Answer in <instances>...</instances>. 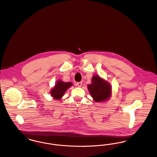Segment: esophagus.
<instances>
[{
  "label": "esophagus",
  "instance_id": "1",
  "mask_svg": "<svg viewBox=\"0 0 157 157\" xmlns=\"http://www.w3.org/2000/svg\"><path fill=\"white\" fill-rule=\"evenodd\" d=\"M76 85H77L78 87H81V86H82V82H78V83L76 84Z\"/></svg>",
  "mask_w": 157,
  "mask_h": 157
}]
</instances>
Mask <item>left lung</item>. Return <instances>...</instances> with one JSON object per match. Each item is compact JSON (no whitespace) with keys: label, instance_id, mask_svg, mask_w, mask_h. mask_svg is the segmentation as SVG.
<instances>
[{"label":"left lung","instance_id":"obj_1","mask_svg":"<svg viewBox=\"0 0 157 157\" xmlns=\"http://www.w3.org/2000/svg\"><path fill=\"white\" fill-rule=\"evenodd\" d=\"M87 87L90 94L96 102L107 101L111 96V84L99 75H94L91 78V83Z\"/></svg>","mask_w":157,"mask_h":157}]
</instances>
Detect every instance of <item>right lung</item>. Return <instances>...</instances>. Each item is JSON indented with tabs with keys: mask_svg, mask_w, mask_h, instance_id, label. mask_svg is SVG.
I'll use <instances>...</instances> for the list:
<instances>
[{
	"mask_svg": "<svg viewBox=\"0 0 157 157\" xmlns=\"http://www.w3.org/2000/svg\"><path fill=\"white\" fill-rule=\"evenodd\" d=\"M73 85L72 82H65L62 80H58L55 86L50 91V94L53 99L59 100L64 96L67 90Z\"/></svg>",
	"mask_w": 157,
	"mask_h": 157,
	"instance_id": "right-lung-1",
	"label": "right lung"
}]
</instances>
